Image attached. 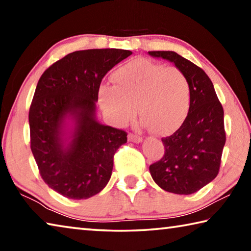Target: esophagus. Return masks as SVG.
I'll return each instance as SVG.
<instances>
[{
    "instance_id": "34e87169",
    "label": "esophagus",
    "mask_w": 251,
    "mask_h": 251,
    "mask_svg": "<svg viewBox=\"0 0 251 251\" xmlns=\"http://www.w3.org/2000/svg\"><path fill=\"white\" fill-rule=\"evenodd\" d=\"M128 141L133 143H141L143 141V138L141 136H137L135 134H128Z\"/></svg>"
}]
</instances>
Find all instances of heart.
Wrapping results in <instances>:
<instances>
[{
	"label": "heart",
	"mask_w": 251,
	"mask_h": 251,
	"mask_svg": "<svg viewBox=\"0 0 251 251\" xmlns=\"http://www.w3.org/2000/svg\"><path fill=\"white\" fill-rule=\"evenodd\" d=\"M115 86L103 85L99 91L101 109L114 124L123 126L136 115L152 133L175 131L188 115L190 86L176 67H165L145 58H136L113 74Z\"/></svg>",
	"instance_id": "1"
}]
</instances>
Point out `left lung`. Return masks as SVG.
I'll return each instance as SVG.
<instances>
[{
    "instance_id": "1",
    "label": "left lung",
    "mask_w": 251,
    "mask_h": 251,
    "mask_svg": "<svg viewBox=\"0 0 251 251\" xmlns=\"http://www.w3.org/2000/svg\"><path fill=\"white\" fill-rule=\"evenodd\" d=\"M148 54L174 63L190 86L188 115L175 133L161 138L165 154L151 165V175L168 193L194 194L219 173L226 143L224 108L212 82L201 67L172 50H151Z\"/></svg>"
}]
</instances>
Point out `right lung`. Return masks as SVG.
<instances>
[{
    "label": "right lung",
    "mask_w": 251,
    "mask_h": 251,
    "mask_svg": "<svg viewBox=\"0 0 251 251\" xmlns=\"http://www.w3.org/2000/svg\"><path fill=\"white\" fill-rule=\"evenodd\" d=\"M133 53L76 50L50 65L37 83L28 112L31 150L45 184L70 199L99 194L112 176L114 155L125 130L96 121L101 79ZM75 126L67 130L66 121Z\"/></svg>",
    "instance_id": "right-lung-1"
}]
</instances>
